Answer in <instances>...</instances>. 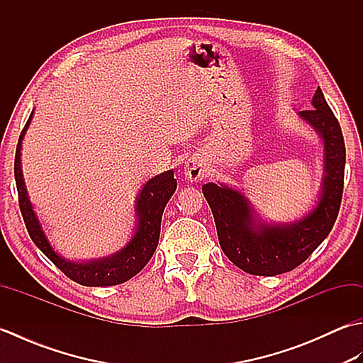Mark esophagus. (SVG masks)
Segmentation results:
<instances>
[{
  "label": "esophagus",
  "mask_w": 363,
  "mask_h": 363,
  "mask_svg": "<svg viewBox=\"0 0 363 363\" xmlns=\"http://www.w3.org/2000/svg\"><path fill=\"white\" fill-rule=\"evenodd\" d=\"M184 174H186L187 179L191 182L204 179L207 174V168H206L204 160L198 156L190 157L186 162V165H184Z\"/></svg>",
  "instance_id": "obj_1"
}]
</instances>
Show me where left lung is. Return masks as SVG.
<instances>
[{
  "mask_svg": "<svg viewBox=\"0 0 363 363\" xmlns=\"http://www.w3.org/2000/svg\"><path fill=\"white\" fill-rule=\"evenodd\" d=\"M312 107L298 115L323 142V177L317 201L303 218L285 225L268 223L240 190L226 184L203 186L223 252L250 274L276 276L303 264L329 235L340 211L346 162L343 134L320 87L312 98Z\"/></svg>",
  "mask_w": 363,
  "mask_h": 363,
  "instance_id": "obj_1",
  "label": "left lung"
}]
</instances>
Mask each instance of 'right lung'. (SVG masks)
I'll return each mask as SVG.
<instances>
[{"instance_id":"obj_1","label":"right lung","mask_w":363,"mask_h":363,"mask_svg":"<svg viewBox=\"0 0 363 363\" xmlns=\"http://www.w3.org/2000/svg\"><path fill=\"white\" fill-rule=\"evenodd\" d=\"M33 115L34 111L30 112L26 126L23 128L20 134L13 164L20 211L30 238H33L37 248L40 250L45 256L60 269V272L70 277L72 281L81 285H87V287H106V285H117L129 281L130 277H134L146 264H148L154 251L157 248L162 213H164L167 203L169 201V198L173 196L177 187L174 172L173 169H168V172L154 176L150 181H146L143 184V187L138 191L135 199L134 234L120 251L113 252L107 257L94 260L65 259L52 248L48 237H46L42 223L38 220L34 211V206L29 199L25 179H23L21 143L30 125V120H33Z\"/></svg>"}]
</instances>
